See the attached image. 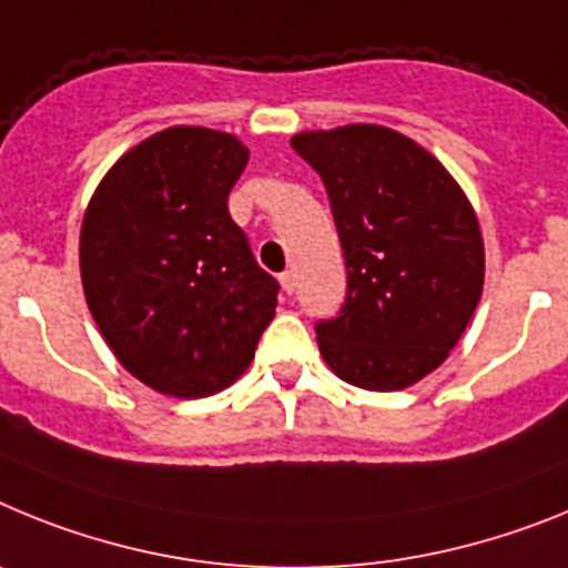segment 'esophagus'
<instances>
[{
	"mask_svg": "<svg viewBox=\"0 0 568 568\" xmlns=\"http://www.w3.org/2000/svg\"><path fill=\"white\" fill-rule=\"evenodd\" d=\"M280 285H283L285 294H294V288H297V283H294V274H291V271H283V274H280Z\"/></svg>",
	"mask_w": 568,
	"mask_h": 568,
	"instance_id": "1",
	"label": "esophagus"
}]
</instances>
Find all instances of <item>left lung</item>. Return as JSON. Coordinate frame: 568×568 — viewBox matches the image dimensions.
<instances>
[{
    "label": "left lung",
    "instance_id": "8db88e82",
    "mask_svg": "<svg viewBox=\"0 0 568 568\" xmlns=\"http://www.w3.org/2000/svg\"><path fill=\"white\" fill-rule=\"evenodd\" d=\"M291 148L328 191L348 291L320 320L334 374L368 392H400L440 366L483 294L475 209L440 162L383 125L303 131Z\"/></svg>",
    "mask_w": 568,
    "mask_h": 568
}]
</instances>
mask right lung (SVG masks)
<instances>
[{
    "mask_svg": "<svg viewBox=\"0 0 568 568\" xmlns=\"http://www.w3.org/2000/svg\"><path fill=\"white\" fill-rule=\"evenodd\" d=\"M248 148L176 125L113 162L88 202L79 271L88 308L122 366L196 400L248 368L280 283L256 265L229 194Z\"/></svg>",
    "mask_w": 568,
    "mask_h": 568,
    "instance_id": "1",
    "label": "right lung"
}]
</instances>
